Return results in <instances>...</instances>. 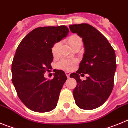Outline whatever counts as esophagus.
Instances as JSON below:
<instances>
[{"label":"esophagus","instance_id":"34e87169","mask_svg":"<svg viewBox=\"0 0 128 128\" xmlns=\"http://www.w3.org/2000/svg\"><path fill=\"white\" fill-rule=\"evenodd\" d=\"M65 74H66V77H67V78H70V73L68 72H65Z\"/></svg>","mask_w":128,"mask_h":128}]
</instances>
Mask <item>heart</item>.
<instances>
[{"mask_svg":"<svg viewBox=\"0 0 128 128\" xmlns=\"http://www.w3.org/2000/svg\"><path fill=\"white\" fill-rule=\"evenodd\" d=\"M67 42L71 47L73 49L74 48L79 46H82V39L80 38L78 35L77 34H72L70 35L67 39ZM59 42H56L53 45L52 47V54L53 56H56L57 48L58 47ZM77 64V61L76 60H72V59H63L58 64V67L59 68L63 70H71L74 69L76 65Z\"/></svg>","mask_w":128,"mask_h":128,"instance_id":"heart-1","label":"heart"}]
</instances>
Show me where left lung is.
Listing matches in <instances>:
<instances>
[{
  "mask_svg": "<svg viewBox=\"0 0 128 128\" xmlns=\"http://www.w3.org/2000/svg\"><path fill=\"white\" fill-rule=\"evenodd\" d=\"M69 28L82 38L84 47L80 68L70 76L77 81L73 90L76 104L82 110L96 109L106 102L114 88L117 68L115 50L108 40L90 25H72ZM84 74L88 76L82 81L80 75Z\"/></svg>",
  "mask_w": 128,
  "mask_h": 128,
  "instance_id": "left-lung-1",
  "label": "left lung"
}]
</instances>
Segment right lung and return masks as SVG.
<instances>
[{"label": "right lung", "instance_id": "1", "mask_svg": "<svg viewBox=\"0 0 128 128\" xmlns=\"http://www.w3.org/2000/svg\"><path fill=\"white\" fill-rule=\"evenodd\" d=\"M68 32L65 26L41 27L29 32L19 44L12 63V82L18 98L30 110L48 112L57 106L67 78L58 70L52 80L44 74L51 67L53 45Z\"/></svg>", "mask_w": 128, "mask_h": 128}]
</instances>
